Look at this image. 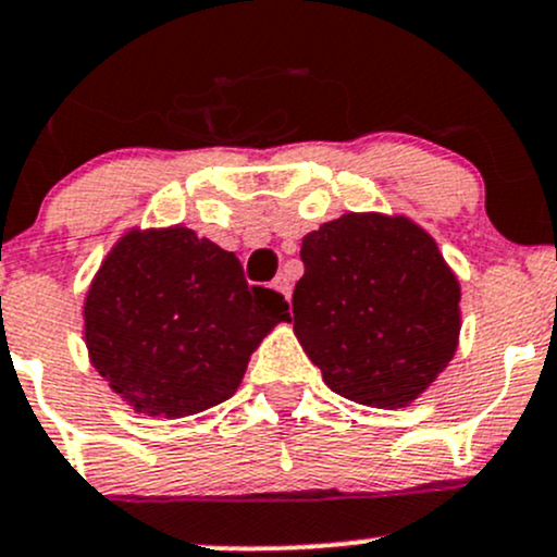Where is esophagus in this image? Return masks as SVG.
<instances>
[{"instance_id":"esophagus-1","label":"esophagus","mask_w":557,"mask_h":557,"mask_svg":"<svg viewBox=\"0 0 557 557\" xmlns=\"http://www.w3.org/2000/svg\"><path fill=\"white\" fill-rule=\"evenodd\" d=\"M273 289L281 292V295H284L286 300H289V297H292V284H289V278H286V276H278L276 281H273Z\"/></svg>"}]
</instances>
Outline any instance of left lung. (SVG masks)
I'll return each instance as SVG.
<instances>
[{"instance_id":"8db88e82","label":"left lung","mask_w":557,"mask_h":557,"mask_svg":"<svg viewBox=\"0 0 557 557\" xmlns=\"http://www.w3.org/2000/svg\"><path fill=\"white\" fill-rule=\"evenodd\" d=\"M300 257L295 334L337 396L396 409L451 361L459 284L420 225L350 212L308 233Z\"/></svg>"}]
</instances>
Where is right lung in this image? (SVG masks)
<instances>
[{
  "label": "right lung",
  "instance_id": "obj_1",
  "mask_svg": "<svg viewBox=\"0 0 557 557\" xmlns=\"http://www.w3.org/2000/svg\"><path fill=\"white\" fill-rule=\"evenodd\" d=\"M289 302L249 286L238 257L194 231H133L85 302L92 367L151 417H188L236 393L249 356Z\"/></svg>",
  "mask_w": 557,
  "mask_h": 557
}]
</instances>
